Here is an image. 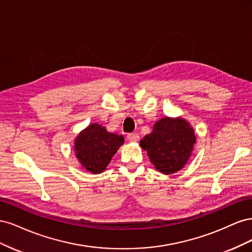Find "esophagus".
I'll return each instance as SVG.
<instances>
[{
    "mask_svg": "<svg viewBox=\"0 0 252 252\" xmlns=\"http://www.w3.org/2000/svg\"><path fill=\"white\" fill-rule=\"evenodd\" d=\"M139 138H140V135L138 133H135V132L127 134V139H128V141H130V142L139 141Z\"/></svg>",
    "mask_w": 252,
    "mask_h": 252,
    "instance_id": "1",
    "label": "esophagus"
}]
</instances>
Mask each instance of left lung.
Here are the masks:
<instances>
[{
	"mask_svg": "<svg viewBox=\"0 0 252 252\" xmlns=\"http://www.w3.org/2000/svg\"><path fill=\"white\" fill-rule=\"evenodd\" d=\"M195 134L185 119L163 118L158 121L150 134L140 141L150 162L163 174L181 170L191 156Z\"/></svg>",
	"mask_w": 252,
	"mask_h": 252,
	"instance_id": "left-lung-1",
	"label": "left lung"
}]
</instances>
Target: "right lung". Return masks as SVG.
Here are the masks:
<instances>
[{
    "instance_id": "1",
    "label": "right lung",
    "mask_w": 252,
    "mask_h": 252,
    "mask_svg": "<svg viewBox=\"0 0 252 252\" xmlns=\"http://www.w3.org/2000/svg\"><path fill=\"white\" fill-rule=\"evenodd\" d=\"M124 141L123 135L108 132L102 125L93 123L75 138V157L87 171L102 173Z\"/></svg>"
}]
</instances>
